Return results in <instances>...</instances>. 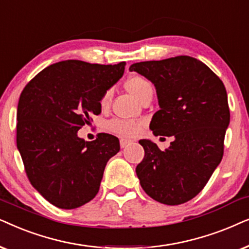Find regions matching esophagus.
Here are the masks:
<instances>
[{
    "label": "esophagus",
    "mask_w": 249,
    "mask_h": 249,
    "mask_svg": "<svg viewBox=\"0 0 249 249\" xmlns=\"http://www.w3.org/2000/svg\"><path fill=\"white\" fill-rule=\"evenodd\" d=\"M119 143H121V148H125L127 144L131 143V140H127V139H121Z\"/></svg>",
    "instance_id": "34e87169"
}]
</instances>
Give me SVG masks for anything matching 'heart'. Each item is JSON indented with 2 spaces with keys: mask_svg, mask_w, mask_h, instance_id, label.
I'll list each match as a JSON object with an SVG mask.
<instances>
[{
  "mask_svg": "<svg viewBox=\"0 0 249 249\" xmlns=\"http://www.w3.org/2000/svg\"><path fill=\"white\" fill-rule=\"evenodd\" d=\"M126 89L130 93L133 94L140 101L144 97H147L148 94H152V92H154L150 82H148L147 79L141 77V76H132L131 78H128L126 82ZM111 98L112 90L106 91L100 100L101 108H107L109 104H110ZM141 123L124 121V119H112V121L108 122L107 125H106V128H107L109 133L118 135V137L122 138L134 137V135H137L141 131Z\"/></svg>",
  "mask_w": 249,
  "mask_h": 249,
  "instance_id": "b5f03b06",
  "label": "heart"
}]
</instances>
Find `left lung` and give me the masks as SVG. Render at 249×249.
Returning a JSON list of instances; mask_svg holds the SVG:
<instances>
[{"label":"left lung","instance_id":"1","mask_svg":"<svg viewBox=\"0 0 249 249\" xmlns=\"http://www.w3.org/2000/svg\"><path fill=\"white\" fill-rule=\"evenodd\" d=\"M155 85L159 110L150 122L156 137H173L164 151L139 141L144 157L135 168L152 199L180 205L196 197L223 157L230 110L224 84L204 62L188 55L131 65Z\"/></svg>","mask_w":249,"mask_h":249}]
</instances>
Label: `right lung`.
I'll list each match as a JSON object with an SVG mask.
<instances>
[{
	"mask_svg": "<svg viewBox=\"0 0 249 249\" xmlns=\"http://www.w3.org/2000/svg\"><path fill=\"white\" fill-rule=\"evenodd\" d=\"M124 69L125 62L65 60L43 69L22 90L17 148L32 185L54 206L72 210L93 199L107 161L121 149L111 134L86 142L77 132L100 114L102 95Z\"/></svg>",
	"mask_w": 249,
	"mask_h": 249,
	"instance_id": "1",
	"label": "right lung"
}]
</instances>
